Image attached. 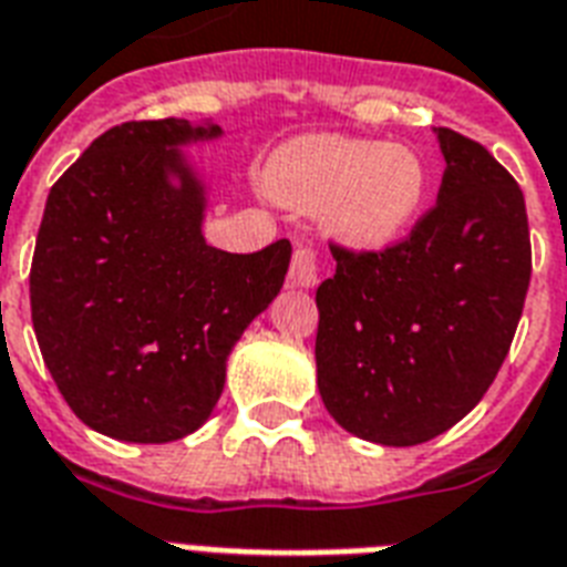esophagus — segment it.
I'll return each mask as SVG.
<instances>
[{"label":"esophagus","mask_w":567,"mask_h":567,"mask_svg":"<svg viewBox=\"0 0 567 567\" xmlns=\"http://www.w3.org/2000/svg\"><path fill=\"white\" fill-rule=\"evenodd\" d=\"M291 285L300 288H312L321 279V255L315 246H297L291 255V270H288Z\"/></svg>","instance_id":"esophagus-1"}]
</instances>
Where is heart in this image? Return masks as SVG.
Listing matches in <instances>:
<instances>
[{"label": "heart", "instance_id": "heart-1", "mask_svg": "<svg viewBox=\"0 0 567 567\" xmlns=\"http://www.w3.org/2000/svg\"><path fill=\"white\" fill-rule=\"evenodd\" d=\"M265 187L282 205L315 210L344 244L383 249L416 226L431 172L408 145L351 136H302L276 151Z\"/></svg>", "mask_w": 567, "mask_h": 567}]
</instances>
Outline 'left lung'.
<instances>
[{"instance_id":"1","label":"left lung","mask_w":567,"mask_h":567,"mask_svg":"<svg viewBox=\"0 0 567 567\" xmlns=\"http://www.w3.org/2000/svg\"><path fill=\"white\" fill-rule=\"evenodd\" d=\"M437 205L386 249L330 244L318 285V389L344 431L419 446L461 422L503 369L533 276L526 202L482 142L437 127Z\"/></svg>"}]
</instances>
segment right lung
<instances>
[{"label": "right lung", "instance_id": "obj_1", "mask_svg": "<svg viewBox=\"0 0 567 567\" xmlns=\"http://www.w3.org/2000/svg\"><path fill=\"white\" fill-rule=\"evenodd\" d=\"M210 136L216 124L124 121L47 196L32 327L68 408L106 437L193 434L223 395L235 341L288 274L285 237L249 255L205 244V189L178 145Z\"/></svg>", "mask_w": 567, "mask_h": 567}]
</instances>
